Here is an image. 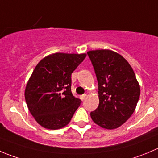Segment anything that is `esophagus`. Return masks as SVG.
Wrapping results in <instances>:
<instances>
[{"label":"esophagus","instance_id":"obj_1","mask_svg":"<svg viewBox=\"0 0 158 158\" xmlns=\"http://www.w3.org/2000/svg\"><path fill=\"white\" fill-rule=\"evenodd\" d=\"M86 96H87V94H82V95H81L80 98L82 101H84L85 99V98H86Z\"/></svg>","mask_w":158,"mask_h":158}]
</instances>
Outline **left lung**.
I'll return each mask as SVG.
<instances>
[{
  "label": "left lung",
  "instance_id": "8db88e82",
  "mask_svg": "<svg viewBox=\"0 0 158 158\" xmlns=\"http://www.w3.org/2000/svg\"><path fill=\"white\" fill-rule=\"evenodd\" d=\"M98 85V107L91 112L101 127L112 130L129 119L139 101L140 89L133 70L117 52L109 49L88 52Z\"/></svg>",
  "mask_w": 158,
  "mask_h": 158
}]
</instances>
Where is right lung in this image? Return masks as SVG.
<instances>
[{
    "label": "right lung",
    "instance_id": "add662e5",
    "mask_svg": "<svg viewBox=\"0 0 158 158\" xmlns=\"http://www.w3.org/2000/svg\"><path fill=\"white\" fill-rule=\"evenodd\" d=\"M86 54L56 52L43 58L28 80L25 98L28 110L44 128L67 126L81 100L71 92V73Z\"/></svg>",
    "mask_w": 158,
    "mask_h": 158
}]
</instances>
